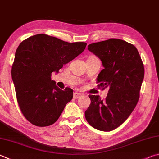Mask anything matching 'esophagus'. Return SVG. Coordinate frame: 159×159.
I'll return each instance as SVG.
<instances>
[{"instance_id": "obj_1", "label": "esophagus", "mask_w": 159, "mask_h": 159, "mask_svg": "<svg viewBox=\"0 0 159 159\" xmlns=\"http://www.w3.org/2000/svg\"><path fill=\"white\" fill-rule=\"evenodd\" d=\"M81 96V94L79 93V92H74V94H73V97L74 99H78V98L80 97Z\"/></svg>"}]
</instances>
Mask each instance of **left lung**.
<instances>
[{
	"label": "left lung",
	"instance_id": "1",
	"mask_svg": "<svg viewBox=\"0 0 159 159\" xmlns=\"http://www.w3.org/2000/svg\"><path fill=\"white\" fill-rule=\"evenodd\" d=\"M88 49L102 60L104 67L98 75V87L109 90L105 100L89 95L91 103L85 112V119L94 129L111 131L125 122L136 106L144 65L135 46L122 39L93 43Z\"/></svg>",
	"mask_w": 159,
	"mask_h": 159
}]
</instances>
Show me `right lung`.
I'll return each mask as SVG.
<instances>
[{
  "mask_svg": "<svg viewBox=\"0 0 159 159\" xmlns=\"http://www.w3.org/2000/svg\"><path fill=\"white\" fill-rule=\"evenodd\" d=\"M85 42L69 43L45 34L24 40L17 48L11 78L17 102L28 121L37 126L53 125L73 98L51 80V73L62 68L85 50Z\"/></svg>",
  "mask_w": 159,
  "mask_h": 159,
  "instance_id": "right-lung-1",
  "label": "right lung"
}]
</instances>
